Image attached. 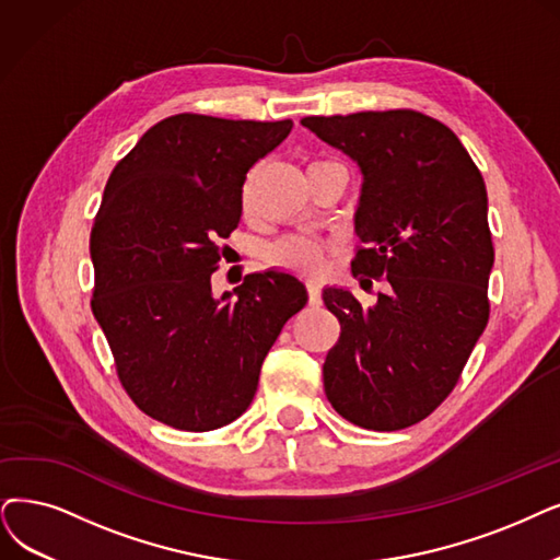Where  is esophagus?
Masks as SVG:
<instances>
[{
	"label": "esophagus",
	"instance_id": "1",
	"mask_svg": "<svg viewBox=\"0 0 560 560\" xmlns=\"http://www.w3.org/2000/svg\"><path fill=\"white\" fill-rule=\"evenodd\" d=\"M307 301L312 307L322 305V289L317 282H307Z\"/></svg>",
	"mask_w": 560,
	"mask_h": 560
}]
</instances>
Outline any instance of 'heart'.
Returning <instances> with one entry per match:
<instances>
[{"mask_svg":"<svg viewBox=\"0 0 560 560\" xmlns=\"http://www.w3.org/2000/svg\"><path fill=\"white\" fill-rule=\"evenodd\" d=\"M243 202L248 207V195L243 197ZM268 259H271L276 266L292 268V271H299L305 276H315L324 261V248L322 243L312 241L307 236H287L276 245H271Z\"/></svg>","mask_w":560,"mask_h":560,"instance_id":"obj_1","label":"heart"}]
</instances>
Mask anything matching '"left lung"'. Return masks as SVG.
I'll list each match as a JSON object with an SVG mask.
<instances>
[{
	"instance_id": "8db88e82",
	"label": "left lung",
	"mask_w": 560,
	"mask_h": 560,
	"mask_svg": "<svg viewBox=\"0 0 560 560\" xmlns=\"http://www.w3.org/2000/svg\"><path fill=\"white\" fill-rule=\"evenodd\" d=\"M301 124L361 167L351 271L388 282L370 307L324 289L342 328L324 363L326 397L358 428L405 430L451 395L489 319L482 174L448 126L413 109Z\"/></svg>"
}]
</instances>
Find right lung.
Masks as SVG:
<instances>
[{
  "label": "right lung",
  "mask_w": 560,
  "mask_h": 560,
  "mask_svg": "<svg viewBox=\"0 0 560 560\" xmlns=\"http://www.w3.org/2000/svg\"><path fill=\"white\" fill-rule=\"evenodd\" d=\"M284 121L174 115L112 170L89 253L92 310L121 386L151 418L186 432L236 420L289 317L307 303L284 271L245 276L220 299V238L241 220L245 174L289 132Z\"/></svg>",
  "instance_id": "1"
}]
</instances>
